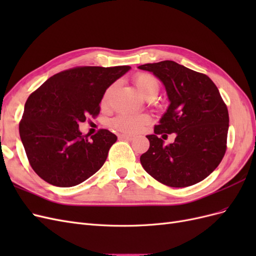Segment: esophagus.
Segmentation results:
<instances>
[{
  "mask_svg": "<svg viewBox=\"0 0 256 256\" xmlns=\"http://www.w3.org/2000/svg\"><path fill=\"white\" fill-rule=\"evenodd\" d=\"M120 138H122V140H128V141L134 140V136L127 134H120Z\"/></svg>",
  "mask_w": 256,
  "mask_h": 256,
  "instance_id": "obj_1",
  "label": "esophagus"
}]
</instances>
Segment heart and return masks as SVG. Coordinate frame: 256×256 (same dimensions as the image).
Returning a JSON list of instances; mask_svg holds the SVG:
<instances>
[{"mask_svg": "<svg viewBox=\"0 0 256 256\" xmlns=\"http://www.w3.org/2000/svg\"><path fill=\"white\" fill-rule=\"evenodd\" d=\"M134 84L138 92L146 98V99H154L158 96V92L160 90L159 81L154 76L147 74V72H140L134 76ZM116 88V83L110 85L108 88L102 98V106L106 108L111 102V98L113 95V92ZM150 122V115L142 114V115H134V114H120L111 120V125L113 128L124 131V132L134 134L140 130L144 125Z\"/></svg>", "mask_w": 256, "mask_h": 256, "instance_id": "obj_1", "label": "heart"}]
</instances>
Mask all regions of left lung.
Instances as JSON below:
<instances>
[{
  "label": "left lung",
  "mask_w": 256,
  "mask_h": 256,
  "mask_svg": "<svg viewBox=\"0 0 256 256\" xmlns=\"http://www.w3.org/2000/svg\"><path fill=\"white\" fill-rule=\"evenodd\" d=\"M138 68L161 80L170 100L154 134L146 136L150 148L140 158L142 166L170 187L202 182L220 164L226 150L228 111L218 88L206 74L173 60ZM162 133H175L174 143L164 146L158 136Z\"/></svg>",
  "instance_id": "8db88e82"
}]
</instances>
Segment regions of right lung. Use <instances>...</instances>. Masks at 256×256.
<instances>
[{
	"label": "right lung",
	"instance_id": "1",
	"mask_svg": "<svg viewBox=\"0 0 256 256\" xmlns=\"http://www.w3.org/2000/svg\"><path fill=\"white\" fill-rule=\"evenodd\" d=\"M130 66H80L52 76L30 94L19 124L30 166L44 182L74 187L102 168L118 136L100 129L82 136L79 124L100 112L104 90Z\"/></svg>",
	"mask_w": 256,
	"mask_h": 256
}]
</instances>
